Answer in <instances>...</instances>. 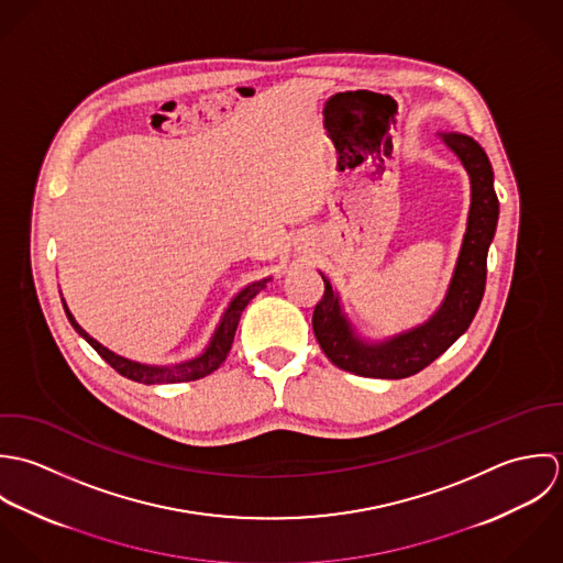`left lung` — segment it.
I'll use <instances>...</instances> for the list:
<instances>
[{"label":"left lung","mask_w":563,"mask_h":563,"mask_svg":"<svg viewBox=\"0 0 563 563\" xmlns=\"http://www.w3.org/2000/svg\"><path fill=\"white\" fill-rule=\"evenodd\" d=\"M442 139L470 174L472 207L454 276L440 311L427 324L409 333L383 343H363L354 338L350 324L339 311L338 296L331 283L322 276L324 298L313 311V333L333 365L356 376L407 378L418 374L467 331L483 300L487 250L498 222L494 172L485 150L474 139L456 132H444Z\"/></svg>","instance_id":"1"}]
</instances>
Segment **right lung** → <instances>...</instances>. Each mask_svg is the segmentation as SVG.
<instances>
[{"label": "right lung", "instance_id": "right-lung-1", "mask_svg": "<svg viewBox=\"0 0 563 563\" xmlns=\"http://www.w3.org/2000/svg\"><path fill=\"white\" fill-rule=\"evenodd\" d=\"M265 285H267V278H265V280H258V283H252V285L245 287L239 296H234V300H232L230 307L225 309L224 318H222V322H220L216 335L211 339L209 347L205 350V354H200V356L194 358V361H187V363H180V365H172V367L141 365V363H134V361H128V358L114 354L109 347H104L102 343H98L91 335H87V331L80 329V324L74 320V316L69 313V309H67L65 302H63V307H65V313H67L71 327L76 329V333H78L80 338L87 339V341L91 343V347L113 367L114 372H119L121 376H125V378H130V380H134V383H143V385L189 383V380H198V378L209 376L211 372H216V369L224 363L243 309L247 307V302H250L261 289H265Z\"/></svg>", "mask_w": 563, "mask_h": 563}]
</instances>
